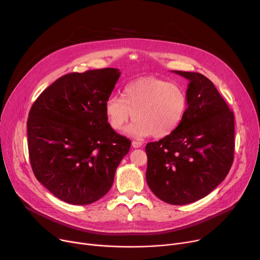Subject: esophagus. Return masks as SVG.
<instances>
[{"instance_id": "obj_1", "label": "esophagus", "mask_w": 260, "mask_h": 260, "mask_svg": "<svg viewBox=\"0 0 260 260\" xmlns=\"http://www.w3.org/2000/svg\"><path fill=\"white\" fill-rule=\"evenodd\" d=\"M142 145H143V143L140 142V141H133V142H132V146L135 147V148H139V147H141Z\"/></svg>"}]
</instances>
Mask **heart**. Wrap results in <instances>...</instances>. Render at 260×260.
<instances>
[{"label":"heart","mask_w":260,"mask_h":260,"mask_svg":"<svg viewBox=\"0 0 260 260\" xmlns=\"http://www.w3.org/2000/svg\"><path fill=\"white\" fill-rule=\"evenodd\" d=\"M187 102L186 91L178 83L143 77L127 84L123 97L109 95L104 112L108 124L115 131H121L134 117L135 122L125 129L127 136L142 139L153 135L162 138L180 125Z\"/></svg>","instance_id":"obj_1"}]
</instances>
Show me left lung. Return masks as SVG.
Returning <instances> with one entry per match:
<instances>
[{
	"label": "left lung",
	"instance_id": "8db88e82",
	"mask_svg": "<svg viewBox=\"0 0 260 260\" xmlns=\"http://www.w3.org/2000/svg\"><path fill=\"white\" fill-rule=\"evenodd\" d=\"M173 73L189 81L187 109L171 135L146 144L145 178L159 199L183 206L209 195L229 174L234 160V114L207 77Z\"/></svg>",
	"mask_w": 260,
	"mask_h": 260
}]
</instances>
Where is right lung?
<instances>
[{"label":"right lung","instance_id":"1","mask_svg":"<svg viewBox=\"0 0 260 260\" xmlns=\"http://www.w3.org/2000/svg\"><path fill=\"white\" fill-rule=\"evenodd\" d=\"M117 68L59 78L32 104L27 120L32 172L51 194L85 206L114 183L131 141L108 124L104 104L120 77Z\"/></svg>","mask_w":260,"mask_h":260}]
</instances>
